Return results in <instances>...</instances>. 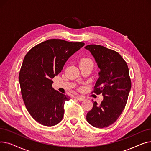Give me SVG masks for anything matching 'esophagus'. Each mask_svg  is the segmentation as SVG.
Segmentation results:
<instances>
[{"mask_svg":"<svg viewBox=\"0 0 151 151\" xmlns=\"http://www.w3.org/2000/svg\"><path fill=\"white\" fill-rule=\"evenodd\" d=\"M75 98L76 99L78 100H80V101H83L84 100V98L82 96H75Z\"/></svg>","mask_w":151,"mask_h":151,"instance_id":"1","label":"esophagus"}]
</instances>
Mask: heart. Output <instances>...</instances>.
<instances>
[{
	"label": "heart",
	"mask_w": 151,
	"mask_h": 151,
	"mask_svg": "<svg viewBox=\"0 0 151 151\" xmlns=\"http://www.w3.org/2000/svg\"><path fill=\"white\" fill-rule=\"evenodd\" d=\"M88 61H91V60H89V59H83L81 61H80V63H83V62H88Z\"/></svg>",
	"instance_id": "obj_1"
}]
</instances>
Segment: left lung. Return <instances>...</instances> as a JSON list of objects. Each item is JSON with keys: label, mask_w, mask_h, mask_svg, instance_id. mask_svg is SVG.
I'll return each instance as SVG.
<instances>
[{"label": "left lung", "mask_w": 151, "mask_h": 151, "mask_svg": "<svg viewBox=\"0 0 151 151\" xmlns=\"http://www.w3.org/2000/svg\"><path fill=\"white\" fill-rule=\"evenodd\" d=\"M84 48L91 52L100 71L93 92L102 93L100 105L93 102L86 119L96 128H104L115 122L126 105L131 89L127 63L115 51L100 45H90Z\"/></svg>", "instance_id": "8db88e82"}]
</instances>
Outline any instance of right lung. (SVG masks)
<instances>
[{
  "label": "right lung",
  "instance_id": "obj_1",
  "mask_svg": "<svg viewBox=\"0 0 151 151\" xmlns=\"http://www.w3.org/2000/svg\"><path fill=\"white\" fill-rule=\"evenodd\" d=\"M84 43L50 39L32 47L23 60L19 75L22 97L31 116L45 126L59 123L65 101L70 99L52 88V79Z\"/></svg>",
  "mask_w": 151,
  "mask_h": 151
}]
</instances>
